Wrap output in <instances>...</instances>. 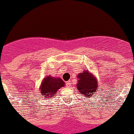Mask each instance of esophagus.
<instances>
[{
  "label": "esophagus",
  "instance_id": "1",
  "mask_svg": "<svg viewBox=\"0 0 134 134\" xmlns=\"http://www.w3.org/2000/svg\"><path fill=\"white\" fill-rule=\"evenodd\" d=\"M66 85H67V86H70L71 85V81H66Z\"/></svg>",
  "mask_w": 134,
  "mask_h": 134
}]
</instances>
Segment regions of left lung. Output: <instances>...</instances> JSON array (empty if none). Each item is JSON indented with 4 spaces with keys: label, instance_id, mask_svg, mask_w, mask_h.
Returning a JSON list of instances; mask_svg holds the SVG:
<instances>
[{
    "label": "left lung",
    "instance_id": "1",
    "mask_svg": "<svg viewBox=\"0 0 134 134\" xmlns=\"http://www.w3.org/2000/svg\"><path fill=\"white\" fill-rule=\"evenodd\" d=\"M77 77L76 87L81 95H83L85 98L93 96L98 88L97 77L88 70H84L81 73H79Z\"/></svg>",
    "mask_w": 134,
    "mask_h": 134
}]
</instances>
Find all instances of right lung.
I'll return each instance as SVG.
<instances>
[{"label": "right lung", "mask_w": 134, "mask_h": 134, "mask_svg": "<svg viewBox=\"0 0 134 134\" xmlns=\"http://www.w3.org/2000/svg\"><path fill=\"white\" fill-rule=\"evenodd\" d=\"M64 85V81L60 77L47 76L42 80L39 87L41 95L44 97H53L57 93V91Z\"/></svg>", "instance_id": "right-lung-1"}]
</instances>
